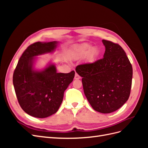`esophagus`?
Returning a JSON list of instances; mask_svg holds the SVG:
<instances>
[{"instance_id":"34e87169","label":"esophagus","mask_w":148,"mask_h":148,"mask_svg":"<svg viewBox=\"0 0 148 148\" xmlns=\"http://www.w3.org/2000/svg\"><path fill=\"white\" fill-rule=\"evenodd\" d=\"M80 78H81V77H80L79 76L77 73H76L75 75L74 79H80Z\"/></svg>"}]
</instances>
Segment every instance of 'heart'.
I'll return each mask as SVG.
<instances>
[{
	"mask_svg": "<svg viewBox=\"0 0 148 148\" xmlns=\"http://www.w3.org/2000/svg\"><path fill=\"white\" fill-rule=\"evenodd\" d=\"M99 54V50L96 47H91L87 43H84L76 46L71 52L73 59H79L86 55V59L89 62H95Z\"/></svg>",
	"mask_w": 148,
	"mask_h": 148,
	"instance_id": "obj_1",
	"label": "heart"
}]
</instances>
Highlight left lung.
I'll use <instances>...</instances> for the list:
<instances>
[{
  "label": "left lung",
  "mask_w": 148,
  "mask_h": 148,
  "mask_svg": "<svg viewBox=\"0 0 148 148\" xmlns=\"http://www.w3.org/2000/svg\"><path fill=\"white\" fill-rule=\"evenodd\" d=\"M103 59L78 65L85 96L94 110L109 114L118 110L128 99L133 69L123 49L117 44L103 39Z\"/></svg>",
  "instance_id": "1"
}]
</instances>
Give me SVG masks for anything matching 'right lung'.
<instances>
[{
  "label": "right lung",
  "mask_w": 148,
  "mask_h": 148,
  "mask_svg": "<svg viewBox=\"0 0 148 148\" xmlns=\"http://www.w3.org/2000/svg\"><path fill=\"white\" fill-rule=\"evenodd\" d=\"M58 41L37 42L30 45L20 58L13 75V83L20 106L26 114L46 118L57 112L65 91L73 82L75 71L57 73L49 62L41 70L35 69L37 56L56 51Z\"/></svg>",
  "instance_id": "1"
}]
</instances>
